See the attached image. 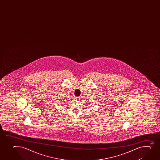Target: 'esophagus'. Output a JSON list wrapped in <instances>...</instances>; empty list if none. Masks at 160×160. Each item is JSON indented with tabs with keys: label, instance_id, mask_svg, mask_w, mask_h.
<instances>
[{
	"label": "esophagus",
	"instance_id": "1",
	"mask_svg": "<svg viewBox=\"0 0 160 160\" xmlns=\"http://www.w3.org/2000/svg\"><path fill=\"white\" fill-rule=\"evenodd\" d=\"M79 100V98H78V97H77V98H76V100Z\"/></svg>",
	"mask_w": 160,
	"mask_h": 160
}]
</instances>
